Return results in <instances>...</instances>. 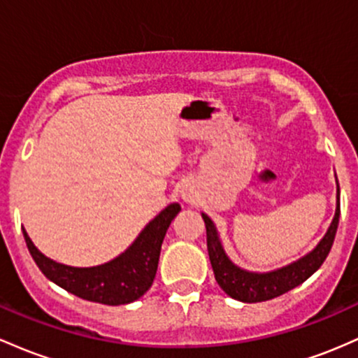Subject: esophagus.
Here are the masks:
<instances>
[{
    "label": "esophagus",
    "instance_id": "esophagus-1",
    "mask_svg": "<svg viewBox=\"0 0 358 358\" xmlns=\"http://www.w3.org/2000/svg\"><path fill=\"white\" fill-rule=\"evenodd\" d=\"M182 198L186 201H191V196H187V194H182Z\"/></svg>",
    "mask_w": 358,
    "mask_h": 358
}]
</instances>
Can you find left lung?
I'll return each instance as SVG.
<instances>
[{
    "label": "left lung",
    "mask_w": 358,
    "mask_h": 358,
    "mask_svg": "<svg viewBox=\"0 0 358 358\" xmlns=\"http://www.w3.org/2000/svg\"><path fill=\"white\" fill-rule=\"evenodd\" d=\"M338 186V180H336ZM336 210L333 216L330 227L320 243L296 262L275 268L271 272H250L235 266L230 257L224 252L222 240H220L218 230L215 223L206 213H201L204 224H206V243L208 254H210L211 267L215 272L216 282L227 292L228 296L242 303H260V301L274 299L291 289L298 287L308 277H311L324 262L327 255L330 254V248L335 240L336 228H338L340 218V187H336Z\"/></svg>",
    "instance_id": "1"
}]
</instances>
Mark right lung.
<instances>
[{"mask_svg":"<svg viewBox=\"0 0 358 358\" xmlns=\"http://www.w3.org/2000/svg\"><path fill=\"white\" fill-rule=\"evenodd\" d=\"M179 211V203L169 204L148 222L123 254L94 267H72L55 262L35 247L25 228L23 236L35 264L47 279L81 299L120 306L134 303L150 289L157 272L164 236Z\"/></svg>","mask_w":358,"mask_h":358,"instance_id":"right-lung-1","label":"right lung"}]
</instances>
